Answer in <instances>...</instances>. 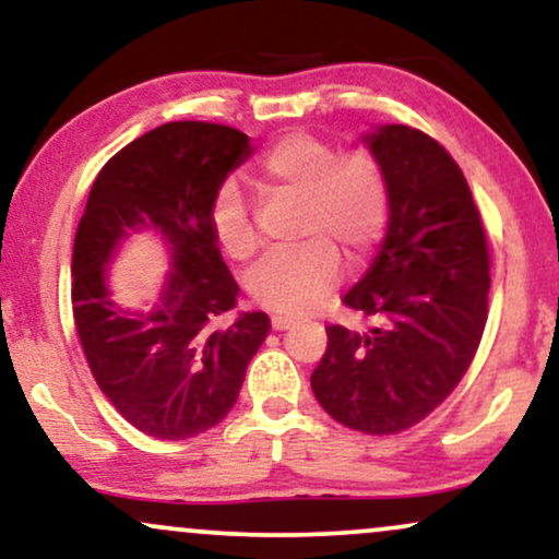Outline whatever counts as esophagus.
<instances>
[{"label":"esophagus","mask_w":559,"mask_h":559,"mask_svg":"<svg viewBox=\"0 0 559 559\" xmlns=\"http://www.w3.org/2000/svg\"><path fill=\"white\" fill-rule=\"evenodd\" d=\"M271 325H273V331H286V329H292V325H294V318L273 316L271 318Z\"/></svg>","instance_id":"obj_1"}]
</instances>
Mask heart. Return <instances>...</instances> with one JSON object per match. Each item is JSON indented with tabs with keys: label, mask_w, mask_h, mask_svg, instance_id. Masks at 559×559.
Masks as SVG:
<instances>
[{
	"label": "heart",
	"mask_w": 559,
	"mask_h": 559,
	"mask_svg": "<svg viewBox=\"0 0 559 559\" xmlns=\"http://www.w3.org/2000/svg\"><path fill=\"white\" fill-rule=\"evenodd\" d=\"M258 186L305 207L297 223L305 241L265 254L247 278L252 299L267 310L286 316L312 310L338 281V252L352 262L365 260L389 226V176L368 150L342 152L325 139L292 133L260 159ZM210 228L230 260L252 258L258 249V228L234 186L217 191Z\"/></svg>",
	"instance_id": "heart-1"
}]
</instances>
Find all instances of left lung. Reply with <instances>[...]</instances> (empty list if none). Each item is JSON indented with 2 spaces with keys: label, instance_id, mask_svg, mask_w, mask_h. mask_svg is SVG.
<instances>
[{
  "label": "left lung",
  "instance_id": "obj_1",
  "mask_svg": "<svg viewBox=\"0 0 559 559\" xmlns=\"http://www.w3.org/2000/svg\"><path fill=\"white\" fill-rule=\"evenodd\" d=\"M389 176L386 236L344 305L370 331L329 325L310 383L346 428L389 436L415 426L471 368L489 316V247L460 165L409 126L362 139Z\"/></svg>",
  "mask_w": 559,
  "mask_h": 559
}]
</instances>
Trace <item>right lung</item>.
<instances>
[{"instance_id": "1", "label": "right lung", "mask_w": 559, "mask_h": 559, "mask_svg": "<svg viewBox=\"0 0 559 559\" xmlns=\"http://www.w3.org/2000/svg\"><path fill=\"white\" fill-rule=\"evenodd\" d=\"M252 155L228 126L165 123L131 141L99 170L73 243V318L102 394L141 433L181 441L230 413L247 365L271 318L236 307L239 286L210 228V210L230 170ZM152 229L171 273L152 311L114 305L106 267L131 233Z\"/></svg>"}]
</instances>
